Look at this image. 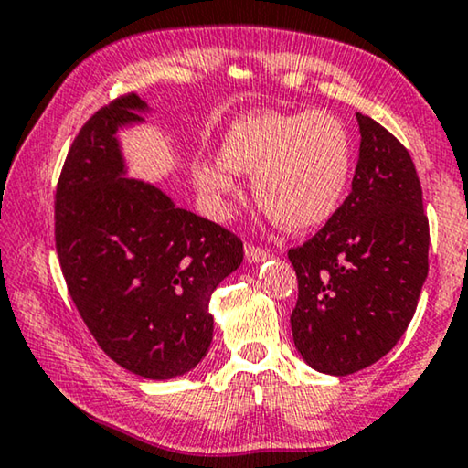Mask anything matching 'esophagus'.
Returning a JSON list of instances; mask_svg holds the SVG:
<instances>
[{"instance_id": "1", "label": "esophagus", "mask_w": 468, "mask_h": 468, "mask_svg": "<svg viewBox=\"0 0 468 468\" xmlns=\"http://www.w3.org/2000/svg\"><path fill=\"white\" fill-rule=\"evenodd\" d=\"M246 258L248 262H261L264 258H269V250L254 246V243H246Z\"/></svg>"}]
</instances>
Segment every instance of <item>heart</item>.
Masks as SVG:
<instances>
[{"mask_svg":"<svg viewBox=\"0 0 468 468\" xmlns=\"http://www.w3.org/2000/svg\"><path fill=\"white\" fill-rule=\"evenodd\" d=\"M254 176L256 201L288 229L319 227L343 206L353 176L346 125L325 111H264L231 123L220 162L195 167V185L225 210L237 193L235 174Z\"/></svg>","mask_w":468,"mask_h":468,"instance_id":"b5f03b06","label":"heart"}]
</instances>
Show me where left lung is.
<instances>
[{
  "label": "left lung",
  "instance_id": "obj_1",
  "mask_svg": "<svg viewBox=\"0 0 468 468\" xmlns=\"http://www.w3.org/2000/svg\"><path fill=\"white\" fill-rule=\"evenodd\" d=\"M353 189L303 246L290 248L298 301L290 315L303 359L346 376L372 366L412 322L429 273V218L406 146L357 113Z\"/></svg>",
  "mask_w": 468,
  "mask_h": 468
}]
</instances>
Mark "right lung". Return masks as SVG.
<instances>
[{"label":"right lung","mask_w":468,"mask_h":468,"mask_svg":"<svg viewBox=\"0 0 468 468\" xmlns=\"http://www.w3.org/2000/svg\"><path fill=\"white\" fill-rule=\"evenodd\" d=\"M144 102L117 96L81 125L60 170L54 239L83 324L115 364L151 380L189 372L212 343L210 296L243 241L123 176L115 132Z\"/></svg>","instance_id":"add662e5"}]
</instances>
